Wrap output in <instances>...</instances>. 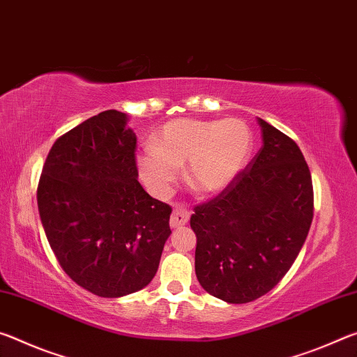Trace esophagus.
<instances>
[{
	"instance_id": "obj_1",
	"label": "esophagus",
	"mask_w": 357,
	"mask_h": 357,
	"mask_svg": "<svg viewBox=\"0 0 357 357\" xmlns=\"http://www.w3.org/2000/svg\"><path fill=\"white\" fill-rule=\"evenodd\" d=\"M190 220V212L185 208H175L172 212V217H171V227L174 229H177V227H183L186 223H188Z\"/></svg>"
}]
</instances>
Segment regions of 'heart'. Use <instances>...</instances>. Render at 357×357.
Returning a JSON list of instances; mask_svg holds the SVG:
<instances>
[{
	"instance_id": "obj_1",
	"label": "heart",
	"mask_w": 357,
	"mask_h": 357,
	"mask_svg": "<svg viewBox=\"0 0 357 357\" xmlns=\"http://www.w3.org/2000/svg\"><path fill=\"white\" fill-rule=\"evenodd\" d=\"M253 134L238 119L169 121L153 139V147L137 156L139 174L156 196L172 191L186 165V180L197 192L225 191L247 165Z\"/></svg>"
}]
</instances>
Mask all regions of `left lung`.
I'll return each mask as SVG.
<instances>
[{"label":"left lung","mask_w":357,"mask_h":357,"mask_svg":"<svg viewBox=\"0 0 357 357\" xmlns=\"http://www.w3.org/2000/svg\"><path fill=\"white\" fill-rule=\"evenodd\" d=\"M262 147L217 197L195 208L196 277L208 294L247 303L293 266L313 220V185L293 139L258 119Z\"/></svg>","instance_id":"obj_1"}]
</instances>
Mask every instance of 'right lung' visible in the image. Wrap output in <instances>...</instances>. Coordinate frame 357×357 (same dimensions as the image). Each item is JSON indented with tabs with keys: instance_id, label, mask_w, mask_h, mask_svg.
<instances>
[{
	"instance_id": "right-lung-1",
	"label": "right lung",
	"mask_w": 357,
	"mask_h": 357,
	"mask_svg": "<svg viewBox=\"0 0 357 357\" xmlns=\"http://www.w3.org/2000/svg\"><path fill=\"white\" fill-rule=\"evenodd\" d=\"M128 120L104 110L63 134L38 185L40 223L63 271L109 299L153 280L172 232V208L137 182L136 134Z\"/></svg>"
}]
</instances>
